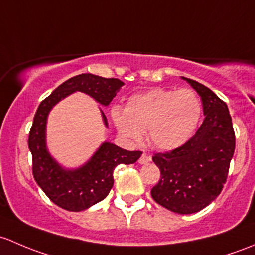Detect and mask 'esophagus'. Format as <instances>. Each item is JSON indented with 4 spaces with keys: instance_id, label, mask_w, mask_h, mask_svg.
<instances>
[{
    "instance_id": "obj_1",
    "label": "esophagus",
    "mask_w": 255,
    "mask_h": 255,
    "mask_svg": "<svg viewBox=\"0 0 255 255\" xmlns=\"http://www.w3.org/2000/svg\"><path fill=\"white\" fill-rule=\"evenodd\" d=\"M149 161H151V156H149V154L145 153V152H143V153L141 154L140 158H138V163H141V164H145V163H147V162H149Z\"/></svg>"
}]
</instances>
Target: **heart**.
I'll list each match as a JSON object with an SVG mask.
<instances>
[{"label": "heart", "instance_id": "b5f03b06", "mask_svg": "<svg viewBox=\"0 0 255 255\" xmlns=\"http://www.w3.org/2000/svg\"><path fill=\"white\" fill-rule=\"evenodd\" d=\"M203 114V103L191 89L154 88L130 97L125 109L114 107L112 118L118 131L130 140L148 132L151 145L173 149L193 136Z\"/></svg>", "mask_w": 255, "mask_h": 255}]
</instances>
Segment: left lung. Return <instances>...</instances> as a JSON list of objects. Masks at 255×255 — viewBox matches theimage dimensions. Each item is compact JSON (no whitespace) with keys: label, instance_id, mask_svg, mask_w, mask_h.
I'll return each instance as SVG.
<instances>
[{"label":"left lung","instance_id":"8db88e82","mask_svg":"<svg viewBox=\"0 0 255 255\" xmlns=\"http://www.w3.org/2000/svg\"><path fill=\"white\" fill-rule=\"evenodd\" d=\"M182 78L201 97L205 119L184 145L152 157L161 170V179L151 195L169 211L185 215L200 211L220 195L235 153L236 137L227 104L201 83Z\"/></svg>","mask_w":255,"mask_h":255}]
</instances>
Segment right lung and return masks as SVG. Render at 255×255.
<instances>
[{"instance_id": "obj_1", "label": "right lung", "mask_w": 255, "mask_h": 255, "mask_svg": "<svg viewBox=\"0 0 255 255\" xmlns=\"http://www.w3.org/2000/svg\"><path fill=\"white\" fill-rule=\"evenodd\" d=\"M124 85L118 78H104L92 73H82L55 89L36 109L31 125L28 146L33 158V175L46 196L69 211H82L99 203L108 195L114 184L115 167L132 164L140 158L141 151H127L114 143L104 142L85 166L77 169H65L50 156L46 148V119L52 107L73 92H83L102 106H109L117 92ZM103 122L108 127L106 114Z\"/></svg>"}]
</instances>
